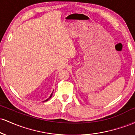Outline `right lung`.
<instances>
[{"label":"right lung","instance_id":"obj_1","mask_svg":"<svg viewBox=\"0 0 135 135\" xmlns=\"http://www.w3.org/2000/svg\"><path fill=\"white\" fill-rule=\"evenodd\" d=\"M52 93H53V91H52V93H51V94L50 97H49V98H48L47 99V100H45V101H44V102H47V101H48V100H49V99H50V98H51V97H52Z\"/></svg>","mask_w":135,"mask_h":135}]
</instances>
